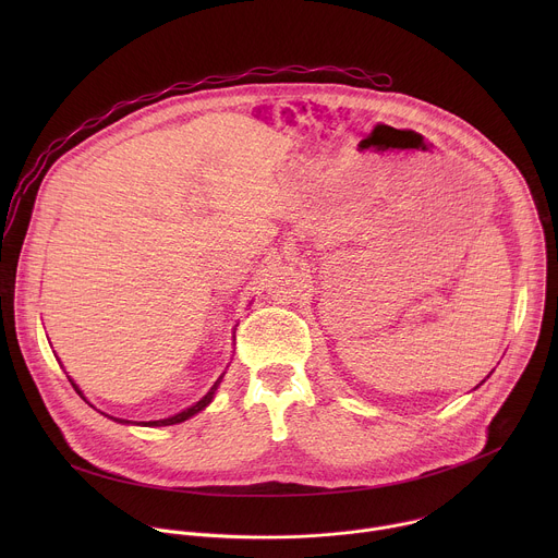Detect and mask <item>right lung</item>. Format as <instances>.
<instances>
[{
    "label": "right lung",
    "mask_w": 558,
    "mask_h": 558,
    "mask_svg": "<svg viewBox=\"0 0 558 558\" xmlns=\"http://www.w3.org/2000/svg\"><path fill=\"white\" fill-rule=\"evenodd\" d=\"M70 379V377H68ZM220 379H222V375L216 379V384L209 388V392L203 397V400L201 402H196L194 407H190V409H185V411H181V413H177V415H172V417H168V420H156V422H141L143 426H172V424H181V422H185V420H190V417H194L196 413H201L211 400H214V392H216V388H218V384H220ZM70 384H72V388L78 392V395H82L84 397V392L82 390H78V386L70 379ZM84 400H86V397H84ZM110 420H114V417H110ZM114 422H121V424H132V422H128V420H114Z\"/></svg>",
    "instance_id": "1"
}]
</instances>
